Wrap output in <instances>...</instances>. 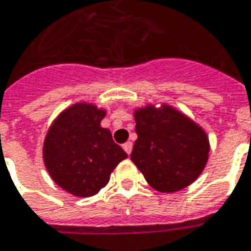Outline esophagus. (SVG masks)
Listing matches in <instances>:
<instances>
[{
  "mask_svg": "<svg viewBox=\"0 0 251 251\" xmlns=\"http://www.w3.org/2000/svg\"><path fill=\"white\" fill-rule=\"evenodd\" d=\"M122 148L125 150V152L127 153V155H130V152H131V148H133V144L130 143V141H126L124 145H122Z\"/></svg>",
  "mask_w": 251,
  "mask_h": 251,
  "instance_id": "1",
  "label": "esophagus"
}]
</instances>
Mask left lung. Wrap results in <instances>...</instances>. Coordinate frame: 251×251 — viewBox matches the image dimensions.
Segmentation results:
<instances>
[{"label": "left lung", "mask_w": 251, "mask_h": 251, "mask_svg": "<svg viewBox=\"0 0 251 251\" xmlns=\"http://www.w3.org/2000/svg\"><path fill=\"white\" fill-rule=\"evenodd\" d=\"M134 120L137 140L130 159L151 186L174 193L199 178L208 162L209 140L197 124L167 104L138 108Z\"/></svg>", "instance_id": "obj_1"}]
</instances>
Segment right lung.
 <instances>
[{
    "label": "right lung",
    "mask_w": 251,
    "mask_h": 251,
    "mask_svg": "<svg viewBox=\"0 0 251 251\" xmlns=\"http://www.w3.org/2000/svg\"><path fill=\"white\" fill-rule=\"evenodd\" d=\"M106 111L77 103L59 114L47 131L43 160L52 180L77 197H91L110 180L127 153L101 127Z\"/></svg>",
    "instance_id": "obj_1"
}]
</instances>
